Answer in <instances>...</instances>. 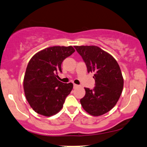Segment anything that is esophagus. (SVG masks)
<instances>
[{
  "instance_id": "34e87169",
  "label": "esophagus",
  "mask_w": 147,
  "mask_h": 147,
  "mask_svg": "<svg viewBox=\"0 0 147 147\" xmlns=\"http://www.w3.org/2000/svg\"><path fill=\"white\" fill-rule=\"evenodd\" d=\"M79 86V85H77V84H75V83H74L73 84V87H74V88H77V87Z\"/></svg>"
}]
</instances>
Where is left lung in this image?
<instances>
[{
	"mask_svg": "<svg viewBox=\"0 0 147 147\" xmlns=\"http://www.w3.org/2000/svg\"><path fill=\"white\" fill-rule=\"evenodd\" d=\"M86 64L87 72H93L96 86L85 87V95L80 102L92 116H100L111 111L119 99L123 87V78L116 60L97 46H75Z\"/></svg>",
	"mask_w": 147,
	"mask_h": 147,
	"instance_id": "1",
	"label": "left lung"
}]
</instances>
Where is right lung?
I'll return each mask as SVG.
<instances>
[{"instance_id":"obj_1","label":"right lung","mask_w":147,"mask_h":147,"mask_svg":"<svg viewBox=\"0 0 147 147\" xmlns=\"http://www.w3.org/2000/svg\"><path fill=\"white\" fill-rule=\"evenodd\" d=\"M75 51L72 46H53L37 52L29 61L24 78L26 98L35 112L53 116L62 109L73 84L57 79L63 60Z\"/></svg>"}]
</instances>
